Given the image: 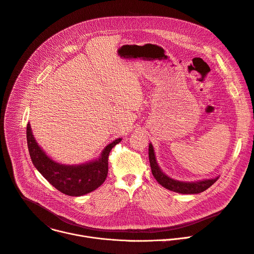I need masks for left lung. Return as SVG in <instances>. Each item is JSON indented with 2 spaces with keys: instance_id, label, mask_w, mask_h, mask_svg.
I'll return each mask as SVG.
<instances>
[{
  "instance_id": "1",
  "label": "left lung",
  "mask_w": 254,
  "mask_h": 254,
  "mask_svg": "<svg viewBox=\"0 0 254 254\" xmlns=\"http://www.w3.org/2000/svg\"><path fill=\"white\" fill-rule=\"evenodd\" d=\"M149 161L152 175L155 178V180L162 186V187L166 188L167 190H171L177 193L181 194H198L205 191L208 189L210 186H212L219 177H216L214 179L210 180H203L198 182H180L176 181L170 177H167L165 174L162 173V171L159 168L156 158L154 149L152 144H149Z\"/></svg>"
}]
</instances>
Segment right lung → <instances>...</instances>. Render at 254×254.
Segmentation results:
<instances>
[{"label": "right lung", "instance_id": "1", "mask_svg": "<svg viewBox=\"0 0 254 254\" xmlns=\"http://www.w3.org/2000/svg\"><path fill=\"white\" fill-rule=\"evenodd\" d=\"M26 139L33 165L53 187L68 196L88 194L104 183L108 174L110 151L122 141L120 138L107 145L97 160L79 165H64L47 156L33 138L29 124L26 127Z\"/></svg>", "mask_w": 254, "mask_h": 254}]
</instances>
